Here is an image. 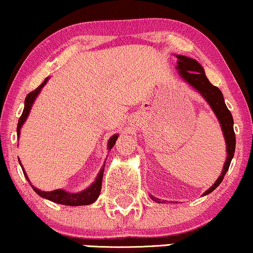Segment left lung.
<instances>
[{
  "label": "left lung",
  "mask_w": 253,
  "mask_h": 253,
  "mask_svg": "<svg viewBox=\"0 0 253 253\" xmlns=\"http://www.w3.org/2000/svg\"><path fill=\"white\" fill-rule=\"evenodd\" d=\"M177 69H179L180 74L184 78L186 82L190 85H192L198 92L202 93V96L204 97L208 101V103L210 104V107L212 108L213 113L216 114L217 119L220 120L222 131H223L224 139L227 143V160L224 162L223 170L222 174L216 180V182L208 191H205V194H209L212 192L218 185L221 184L222 180H223L224 174L228 170L230 161H232L233 156H234L235 151V133L234 128H233V116L227 108L226 103H224L223 95H222L221 90L216 86H213L211 83L208 80L207 76L204 73V69L197 62L196 60L190 59V57L182 56V55H177ZM154 201H158L157 198H154Z\"/></svg>",
  "instance_id": "8db88e82"
}]
</instances>
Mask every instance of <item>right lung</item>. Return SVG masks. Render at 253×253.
Instances as JSON below:
<instances>
[{"label":"right lung","instance_id":"1","mask_svg":"<svg viewBox=\"0 0 253 253\" xmlns=\"http://www.w3.org/2000/svg\"><path fill=\"white\" fill-rule=\"evenodd\" d=\"M46 82H48V78H46V79L44 80V82L42 83V84L38 86L36 90L31 91V92L26 96V98H25V107H24L23 114H21V116L19 118L18 128H16L18 135H19V133H20L21 126H23L25 120H26L27 115H29L30 109H31V107L33 104V101H35L36 97H37L38 93H40L41 88L45 85ZM116 139H118V135H113V137L109 139V141H108V148H109V150L113 148ZM19 162H20V161H19ZM103 171H104V166H103V168L101 169V171H99L98 176L96 177V181L93 182L90 187L86 188L85 191H83V192H80V193H74V194L67 193L66 191H62V190L51 191V192H44V191H41V190H38V188H35V187H33V190H35V192H37L38 194H40L41 197L49 199V201H51V202H55V203L63 204V205H71V207H77V205H87V204L93 203V202L98 198L99 193H101ZM24 175L26 176V179H29L26 175V173H25V170H24Z\"/></svg>","mask_w":253,"mask_h":253}]
</instances>
